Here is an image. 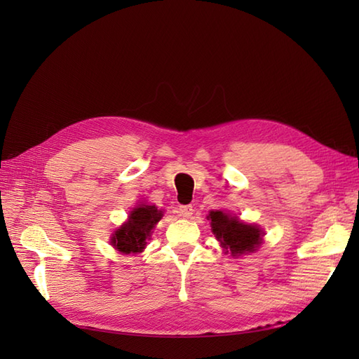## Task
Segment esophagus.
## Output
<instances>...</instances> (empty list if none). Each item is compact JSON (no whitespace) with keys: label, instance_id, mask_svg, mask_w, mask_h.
I'll list each match as a JSON object with an SVG mask.
<instances>
[{"label":"esophagus","instance_id":"esophagus-1","mask_svg":"<svg viewBox=\"0 0 359 359\" xmlns=\"http://www.w3.org/2000/svg\"><path fill=\"white\" fill-rule=\"evenodd\" d=\"M178 212H180L182 219H190V217L193 215V206L191 205H182V206H180Z\"/></svg>","mask_w":359,"mask_h":359}]
</instances>
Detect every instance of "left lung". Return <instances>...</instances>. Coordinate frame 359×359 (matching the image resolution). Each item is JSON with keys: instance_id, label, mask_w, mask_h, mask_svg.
Returning a JSON list of instances; mask_svg holds the SVG:
<instances>
[{"instance_id": "8db88e82", "label": "left lung", "mask_w": 359, "mask_h": 359, "mask_svg": "<svg viewBox=\"0 0 359 359\" xmlns=\"http://www.w3.org/2000/svg\"><path fill=\"white\" fill-rule=\"evenodd\" d=\"M206 219L211 222V231L223 247L224 255L238 257L253 253L262 244L265 233L256 224L244 223L238 217L220 210L210 211Z\"/></svg>"}]
</instances>
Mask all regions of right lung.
Listing matches in <instances>:
<instances>
[{"label":"right lung","mask_w":359,"mask_h":359,"mask_svg":"<svg viewBox=\"0 0 359 359\" xmlns=\"http://www.w3.org/2000/svg\"><path fill=\"white\" fill-rule=\"evenodd\" d=\"M161 217L163 211L157 210L156 205H137L130 211L128 220L112 233L111 244L123 255L144 252L147 241L151 240V233Z\"/></svg>","instance_id":"add662e5"}]
</instances>
